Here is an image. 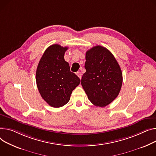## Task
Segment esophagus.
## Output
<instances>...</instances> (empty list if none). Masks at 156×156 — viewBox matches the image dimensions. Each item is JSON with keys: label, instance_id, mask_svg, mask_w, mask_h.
I'll return each mask as SVG.
<instances>
[{"label": "esophagus", "instance_id": "esophagus-1", "mask_svg": "<svg viewBox=\"0 0 156 156\" xmlns=\"http://www.w3.org/2000/svg\"><path fill=\"white\" fill-rule=\"evenodd\" d=\"M76 75L80 78V79L81 78L82 75H81V73L80 71H77V72H76Z\"/></svg>", "mask_w": 156, "mask_h": 156}]
</instances>
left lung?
<instances>
[{"label":"left lung","mask_w":156,"mask_h":156,"mask_svg":"<svg viewBox=\"0 0 156 156\" xmlns=\"http://www.w3.org/2000/svg\"><path fill=\"white\" fill-rule=\"evenodd\" d=\"M85 58L81 85L93 105L104 107L119 94L123 81L120 67L111 52L101 46L88 50Z\"/></svg>","instance_id":"obj_1"}]
</instances>
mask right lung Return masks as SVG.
<instances>
[{"instance_id":"obj_1","label":"right lung","mask_w":156,"mask_h":156,"mask_svg":"<svg viewBox=\"0 0 156 156\" xmlns=\"http://www.w3.org/2000/svg\"><path fill=\"white\" fill-rule=\"evenodd\" d=\"M68 47L59 44L49 46L37 65L36 80L41 97L55 108L63 107L69 101L71 93L80 79L71 71L64 59Z\"/></svg>"}]
</instances>
